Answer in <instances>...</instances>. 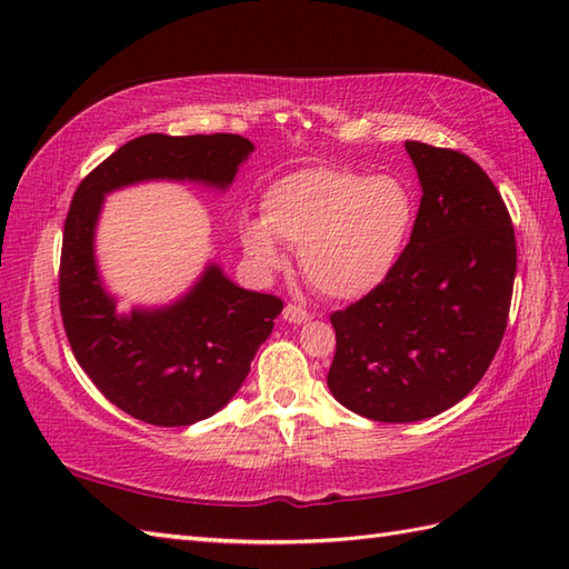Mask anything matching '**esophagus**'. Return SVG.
Returning <instances> with one entry per match:
<instances>
[{"instance_id": "obj_1", "label": "esophagus", "mask_w": 569, "mask_h": 569, "mask_svg": "<svg viewBox=\"0 0 569 569\" xmlns=\"http://www.w3.org/2000/svg\"><path fill=\"white\" fill-rule=\"evenodd\" d=\"M283 318H286L288 322H306V320H310L312 316H310V312H308L306 308H300V306H296V303H288V306L283 308Z\"/></svg>"}]
</instances>
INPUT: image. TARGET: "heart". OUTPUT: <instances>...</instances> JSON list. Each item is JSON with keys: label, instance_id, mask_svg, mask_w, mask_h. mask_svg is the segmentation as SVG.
I'll return each mask as SVG.
<instances>
[{"label": "heart", "instance_id": "1", "mask_svg": "<svg viewBox=\"0 0 569 569\" xmlns=\"http://www.w3.org/2000/svg\"><path fill=\"white\" fill-rule=\"evenodd\" d=\"M263 220L241 222V244L261 266L283 263V244L300 249L308 281L328 298L373 291L413 227V198L393 176L312 166L278 178L261 198Z\"/></svg>", "mask_w": 569, "mask_h": 569}]
</instances>
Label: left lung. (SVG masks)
I'll return each instance as SVG.
<instances>
[{
	"label": "left lung",
	"instance_id": "left-lung-1",
	"mask_svg": "<svg viewBox=\"0 0 569 569\" xmlns=\"http://www.w3.org/2000/svg\"><path fill=\"white\" fill-rule=\"evenodd\" d=\"M422 186L410 241L383 281L335 310L332 396L379 422L452 408L485 377L513 296L516 234L491 178L467 153L406 141Z\"/></svg>",
	"mask_w": 569,
	"mask_h": 569
}]
</instances>
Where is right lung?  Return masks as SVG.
Here are the masks:
<instances>
[{
  "mask_svg": "<svg viewBox=\"0 0 569 569\" xmlns=\"http://www.w3.org/2000/svg\"><path fill=\"white\" fill-rule=\"evenodd\" d=\"M251 151L253 143L239 134H143L92 168L72 196L58 269L68 342L107 401L149 426H192L227 406L283 300L244 291L210 266L176 306L117 316L92 253L102 198L151 178L227 188Z\"/></svg>",
  "mask_w": 569,
  "mask_h": 569,
  "instance_id": "add662e5",
  "label": "right lung"
}]
</instances>
